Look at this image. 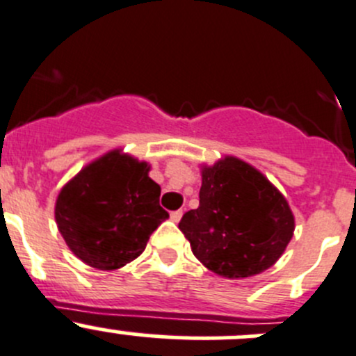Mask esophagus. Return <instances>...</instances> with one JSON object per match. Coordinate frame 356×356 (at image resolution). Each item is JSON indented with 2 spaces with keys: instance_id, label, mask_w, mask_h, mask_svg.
I'll return each instance as SVG.
<instances>
[{
  "instance_id": "34e87169",
  "label": "esophagus",
  "mask_w": 356,
  "mask_h": 356,
  "mask_svg": "<svg viewBox=\"0 0 356 356\" xmlns=\"http://www.w3.org/2000/svg\"><path fill=\"white\" fill-rule=\"evenodd\" d=\"M170 218L174 222H179L182 218V210H175V211H172L170 213Z\"/></svg>"
}]
</instances>
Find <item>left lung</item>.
<instances>
[{"label":"left lung","mask_w":356,"mask_h":356,"mask_svg":"<svg viewBox=\"0 0 356 356\" xmlns=\"http://www.w3.org/2000/svg\"><path fill=\"white\" fill-rule=\"evenodd\" d=\"M179 229L204 267L239 279L279 260L293 238L294 217L257 168L227 156L203 168L200 207L182 215Z\"/></svg>","instance_id":"8db88e82"}]
</instances>
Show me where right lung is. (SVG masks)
<instances>
[{
    "label": "right lung",
    "instance_id": "obj_1",
    "mask_svg": "<svg viewBox=\"0 0 356 356\" xmlns=\"http://www.w3.org/2000/svg\"><path fill=\"white\" fill-rule=\"evenodd\" d=\"M149 167L111 152L82 168L60 191L55 218L63 239L84 264L115 270L145 251L168 217Z\"/></svg>",
    "mask_w": 356,
    "mask_h": 356
}]
</instances>
